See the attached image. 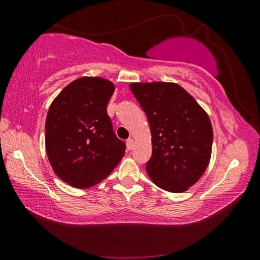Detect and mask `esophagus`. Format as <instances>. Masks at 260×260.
<instances>
[{
	"mask_svg": "<svg viewBox=\"0 0 260 260\" xmlns=\"http://www.w3.org/2000/svg\"><path fill=\"white\" fill-rule=\"evenodd\" d=\"M134 147H135V141L133 138H129V140L126 141V149L127 150H133Z\"/></svg>",
	"mask_w": 260,
	"mask_h": 260,
	"instance_id": "obj_1",
	"label": "esophagus"
}]
</instances>
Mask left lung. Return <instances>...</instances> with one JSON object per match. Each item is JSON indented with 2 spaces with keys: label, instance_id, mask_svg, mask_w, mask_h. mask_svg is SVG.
I'll list each match as a JSON object with an SVG mask.
<instances>
[{
  "label": "left lung",
  "instance_id": "left-lung-1",
  "mask_svg": "<svg viewBox=\"0 0 260 260\" xmlns=\"http://www.w3.org/2000/svg\"><path fill=\"white\" fill-rule=\"evenodd\" d=\"M130 90L148 117L152 155L145 169L156 186L182 193L209 165L213 127L207 112L180 85L131 83Z\"/></svg>",
  "mask_w": 260,
  "mask_h": 260
}]
</instances>
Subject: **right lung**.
Segmentation results:
<instances>
[{
	"mask_svg": "<svg viewBox=\"0 0 260 260\" xmlns=\"http://www.w3.org/2000/svg\"><path fill=\"white\" fill-rule=\"evenodd\" d=\"M115 84L81 77L54 98L46 117V152L55 175L76 188L108 177L125 154L106 112Z\"/></svg>",
	"mask_w": 260,
	"mask_h": 260,
	"instance_id": "1",
	"label": "right lung"
}]
</instances>
